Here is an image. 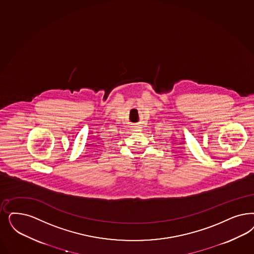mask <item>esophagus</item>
I'll use <instances>...</instances> for the list:
<instances>
[{
    "instance_id": "34e87169",
    "label": "esophagus",
    "mask_w": 254,
    "mask_h": 254,
    "mask_svg": "<svg viewBox=\"0 0 254 254\" xmlns=\"http://www.w3.org/2000/svg\"><path fill=\"white\" fill-rule=\"evenodd\" d=\"M132 131H135V132H140L141 131V126H140V124H136V125H133L131 127Z\"/></svg>"
}]
</instances>
